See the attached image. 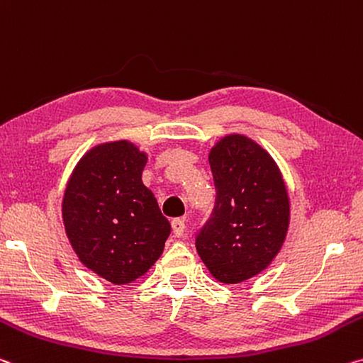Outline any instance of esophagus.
<instances>
[{"label": "esophagus", "instance_id": "obj_1", "mask_svg": "<svg viewBox=\"0 0 363 363\" xmlns=\"http://www.w3.org/2000/svg\"><path fill=\"white\" fill-rule=\"evenodd\" d=\"M171 228L176 238H182L184 231H186V221L181 220V218H176V220L171 221Z\"/></svg>", "mask_w": 363, "mask_h": 363}]
</instances>
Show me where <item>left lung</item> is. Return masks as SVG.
<instances>
[{"mask_svg": "<svg viewBox=\"0 0 363 363\" xmlns=\"http://www.w3.org/2000/svg\"><path fill=\"white\" fill-rule=\"evenodd\" d=\"M208 161L216 203L195 245L213 278L238 284L279 254L291 221L289 194L272 155L247 135L221 137Z\"/></svg>", "mask_w": 363, "mask_h": 363, "instance_id": "left-lung-1", "label": "left lung"}]
</instances>
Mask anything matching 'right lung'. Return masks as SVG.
Here are the masks:
<instances>
[{"mask_svg":"<svg viewBox=\"0 0 363 363\" xmlns=\"http://www.w3.org/2000/svg\"><path fill=\"white\" fill-rule=\"evenodd\" d=\"M147 161L130 140L99 143L74 166L62 195V223L79 260L116 286L142 278L171 233L142 182Z\"/></svg>","mask_w":363,"mask_h":363,"instance_id":"right-lung-1","label":"right lung"}]
</instances>
